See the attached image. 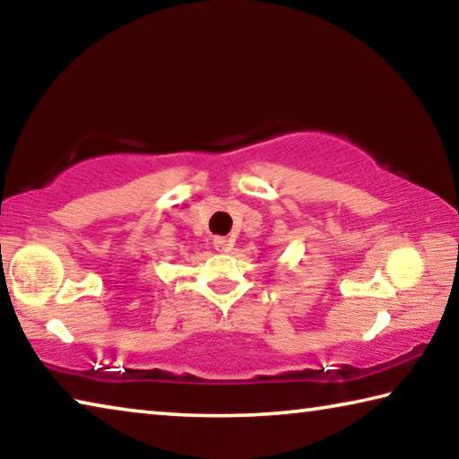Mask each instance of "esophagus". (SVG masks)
Returning <instances> with one entry per match:
<instances>
[{
    "label": "esophagus",
    "mask_w": 459,
    "mask_h": 459,
    "mask_svg": "<svg viewBox=\"0 0 459 459\" xmlns=\"http://www.w3.org/2000/svg\"><path fill=\"white\" fill-rule=\"evenodd\" d=\"M212 245H214L216 251H221V253H229L230 248H232V245H235V240L229 238V237H214Z\"/></svg>",
    "instance_id": "esophagus-1"
}]
</instances>
